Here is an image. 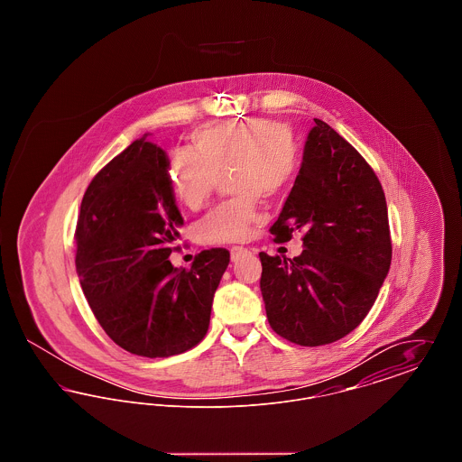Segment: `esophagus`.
Wrapping results in <instances>:
<instances>
[{
    "label": "esophagus",
    "mask_w": 462,
    "mask_h": 462,
    "mask_svg": "<svg viewBox=\"0 0 462 462\" xmlns=\"http://www.w3.org/2000/svg\"><path fill=\"white\" fill-rule=\"evenodd\" d=\"M245 254H251V251H249V249H245V247H241V245H236V247H232V249H230L232 262H237L239 258L245 256Z\"/></svg>",
    "instance_id": "34e87169"
}]
</instances>
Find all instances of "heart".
Returning a JSON list of instances; mask_svg holds the SVG:
<instances>
[{"mask_svg": "<svg viewBox=\"0 0 462 462\" xmlns=\"http://www.w3.org/2000/svg\"><path fill=\"white\" fill-rule=\"evenodd\" d=\"M192 140L198 154L176 151L170 155L175 194L189 208H200L228 171L234 173V192L241 198L275 196L296 171V147L282 126L270 119L213 126L196 133ZM256 215L253 199L218 206L198 221V239L204 244L242 241Z\"/></svg>", "mask_w": 462, "mask_h": 462, "instance_id": "obj_1", "label": "heart"}]
</instances>
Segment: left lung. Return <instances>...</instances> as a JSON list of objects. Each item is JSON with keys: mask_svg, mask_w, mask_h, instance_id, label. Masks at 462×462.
Listing matches in <instances>:
<instances>
[{"mask_svg": "<svg viewBox=\"0 0 462 462\" xmlns=\"http://www.w3.org/2000/svg\"><path fill=\"white\" fill-rule=\"evenodd\" d=\"M303 230L292 260L260 253L272 329L301 346L350 334L369 313L392 263L383 187L352 145L315 119L296 181L270 234L287 242Z\"/></svg>", "mask_w": 462, "mask_h": 462, "instance_id": "left-lung-1", "label": "left lung"}]
</instances>
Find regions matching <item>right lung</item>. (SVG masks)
Returning <instances> with one entry per match:
<instances>
[{
    "mask_svg": "<svg viewBox=\"0 0 462 462\" xmlns=\"http://www.w3.org/2000/svg\"><path fill=\"white\" fill-rule=\"evenodd\" d=\"M183 225L166 151L134 140L91 180L76 225V272L110 339L140 356L196 346L209 328L230 253H199L190 270L168 260Z\"/></svg>",
    "mask_w": 462,
    "mask_h": 462,
    "instance_id": "1",
    "label": "right lung"
}]
</instances>
